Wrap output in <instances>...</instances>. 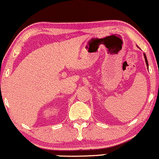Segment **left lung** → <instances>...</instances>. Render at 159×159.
<instances>
[{
  "instance_id": "8db88e82",
  "label": "left lung",
  "mask_w": 159,
  "mask_h": 159,
  "mask_svg": "<svg viewBox=\"0 0 159 159\" xmlns=\"http://www.w3.org/2000/svg\"><path fill=\"white\" fill-rule=\"evenodd\" d=\"M144 58H145V63H146V65L147 66H148V60H147V58H146V56H145V54L144 53Z\"/></svg>"
}]
</instances>
